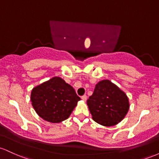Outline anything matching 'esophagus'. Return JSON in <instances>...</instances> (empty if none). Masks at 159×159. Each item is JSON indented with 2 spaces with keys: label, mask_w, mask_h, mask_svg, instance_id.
<instances>
[{
  "label": "esophagus",
  "mask_w": 159,
  "mask_h": 159,
  "mask_svg": "<svg viewBox=\"0 0 159 159\" xmlns=\"http://www.w3.org/2000/svg\"><path fill=\"white\" fill-rule=\"evenodd\" d=\"M81 98L83 101H86V100H87V96H86V95H84V96H81Z\"/></svg>",
  "instance_id": "1"
}]
</instances>
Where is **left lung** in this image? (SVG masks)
<instances>
[{"label": "left lung", "mask_w": 159, "mask_h": 159, "mask_svg": "<svg viewBox=\"0 0 159 159\" xmlns=\"http://www.w3.org/2000/svg\"><path fill=\"white\" fill-rule=\"evenodd\" d=\"M87 103L93 120L105 126L120 123L129 109L126 95L109 80L98 82Z\"/></svg>", "instance_id": "left-lung-1"}]
</instances>
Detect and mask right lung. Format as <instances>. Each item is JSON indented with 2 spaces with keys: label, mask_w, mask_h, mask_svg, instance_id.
I'll return each mask as SVG.
<instances>
[{
  "label": "right lung",
  "mask_w": 159,
  "mask_h": 159,
  "mask_svg": "<svg viewBox=\"0 0 159 159\" xmlns=\"http://www.w3.org/2000/svg\"><path fill=\"white\" fill-rule=\"evenodd\" d=\"M30 98L40 117L54 123L66 120L81 100L73 87L59 77L34 87Z\"/></svg>",
  "instance_id": "1"
}]
</instances>
